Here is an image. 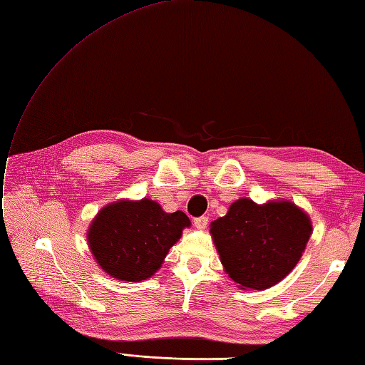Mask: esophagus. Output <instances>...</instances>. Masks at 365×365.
<instances>
[{"label":"esophagus","instance_id":"34e87169","mask_svg":"<svg viewBox=\"0 0 365 365\" xmlns=\"http://www.w3.org/2000/svg\"><path fill=\"white\" fill-rule=\"evenodd\" d=\"M207 222H209V218L203 215V217L195 218V220H193V225H195V228H198V230H205L207 226Z\"/></svg>","mask_w":365,"mask_h":365}]
</instances>
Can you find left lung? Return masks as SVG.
Returning <instances> with one entry per match:
<instances>
[{
    "label": "left lung",
    "instance_id": "8db88e82",
    "mask_svg": "<svg viewBox=\"0 0 365 365\" xmlns=\"http://www.w3.org/2000/svg\"><path fill=\"white\" fill-rule=\"evenodd\" d=\"M209 231L226 274L240 289L264 290L295 269L312 234V222L289 200L257 205L239 198L226 215L210 223Z\"/></svg>",
    "mask_w": 365,
    "mask_h": 365
}]
</instances>
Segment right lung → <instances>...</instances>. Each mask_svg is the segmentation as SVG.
<instances>
[{"label":"right lung","mask_w":365,"mask_h":365,"mask_svg":"<svg viewBox=\"0 0 365 365\" xmlns=\"http://www.w3.org/2000/svg\"><path fill=\"white\" fill-rule=\"evenodd\" d=\"M190 220L165 212L150 198L118 200L104 206L87 230L88 250L109 277L139 282L153 277Z\"/></svg>","instance_id":"1"}]
</instances>
